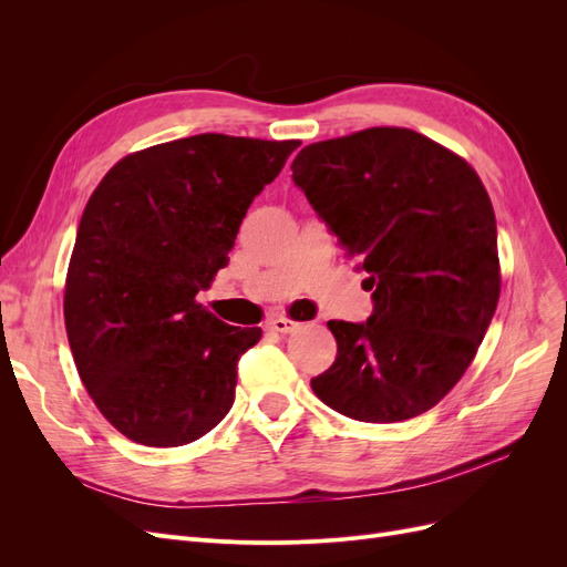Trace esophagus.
<instances>
[{
    "instance_id": "obj_1",
    "label": "esophagus",
    "mask_w": 567,
    "mask_h": 567,
    "mask_svg": "<svg viewBox=\"0 0 567 567\" xmlns=\"http://www.w3.org/2000/svg\"><path fill=\"white\" fill-rule=\"evenodd\" d=\"M267 329L277 331V333H293V331L298 329V323L286 319V317H271V319L267 321Z\"/></svg>"
}]
</instances>
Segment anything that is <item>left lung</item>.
<instances>
[{
    "mask_svg": "<svg viewBox=\"0 0 567 567\" xmlns=\"http://www.w3.org/2000/svg\"><path fill=\"white\" fill-rule=\"evenodd\" d=\"M293 182L359 269L373 315L329 321L338 354L317 398L364 423L433 409L483 342L499 302L489 196L456 153L406 127L305 146Z\"/></svg>",
    "mask_w": 567,
    "mask_h": 567,
    "instance_id": "1",
    "label": "left lung"
}]
</instances>
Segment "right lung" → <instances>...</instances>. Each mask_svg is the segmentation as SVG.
<instances>
[{
	"instance_id": "1",
	"label": "right lung",
	"mask_w": 567,
	"mask_h": 567,
	"mask_svg": "<svg viewBox=\"0 0 567 567\" xmlns=\"http://www.w3.org/2000/svg\"><path fill=\"white\" fill-rule=\"evenodd\" d=\"M298 146L196 134L132 153L94 188L63 315L84 388L125 437L179 447L229 414L238 357L262 329L219 321L196 296Z\"/></svg>"
}]
</instances>
